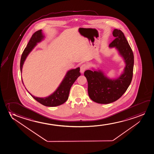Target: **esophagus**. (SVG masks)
Masks as SVG:
<instances>
[{
	"instance_id": "esophagus-1",
	"label": "esophagus",
	"mask_w": 154,
	"mask_h": 154,
	"mask_svg": "<svg viewBox=\"0 0 154 154\" xmlns=\"http://www.w3.org/2000/svg\"><path fill=\"white\" fill-rule=\"evenodd\" d=\"M87 68H88V66L87 64H82V65L80 66V72L82 73H83Z\"/></svg>"
}]
</instances>
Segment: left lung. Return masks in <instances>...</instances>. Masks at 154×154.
<instances>
[{
    "label": "left lung",
    "instance_id": "1",
    "mask_svg": "<svg viewBox=\"0 0 154 154\" xmlns=\"http://www.w3.org/2000/svg\"><path fill=\"white\" fill-rule=\"evenodd\" d=\"M113 35L116 38L110 44L115 47L124 58L126 66L124 72L116 79L107 78L103 72L87 70L84 75L88 82V94L90 99L100 104L114 102L122 97L132 82L134 67V55L122 31L114 29Z\"/></svg>",
    "mask_w": 154,
    "mask_h": 154
}]
</instances>
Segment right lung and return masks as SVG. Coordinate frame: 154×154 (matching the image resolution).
Segmentation results:
<instances>
[{
    "instance_id": "right-lung-1",
    "label": "right lung",
    "mask_w": 154,
    "mask_h": 154,
    "mask_svg": "<svg viewBox=\"0 0 154 154\" xmlns=\"http://www.w3.org/2000/svg\"><path fill=\"white\" fill-rule=\"evenodd\" d=\"M43 38H44V36L42 34L41 30L37 31L32 35L31 38H30L29 42L27 44L26 48L24 49L21 55V60H20L21 72H22V66L24 61L26 59V57L28 56V54L30 53L32 49H33L35 46L36 45V43L41 42ZM79 71H80L79 67L69 70L67 72L64 79L63 80L60 85L56 89V91L51 96H48V97L44 98H38L33 96L29 92V93L35 100L44 106H60L66 102L67 100L68 99L71 87L78 77L80 76ZM22 82L23 84L22 79Z\"/></svg>"
}]
</instances>
